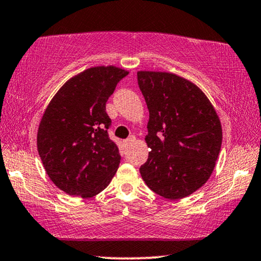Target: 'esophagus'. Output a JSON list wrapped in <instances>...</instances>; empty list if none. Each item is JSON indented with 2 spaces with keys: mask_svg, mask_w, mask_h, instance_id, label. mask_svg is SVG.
Masks as SVG:
<instances>
[{
  "mask_svg": "<svg viewBox=\"0 0 261 261\" xmlns=\"http://www.w3.org/2000/svg\"><path fill=\"white\" fill-rule=\"evenodd\" d=\"M135 141H136V138H135V136H130V137L126 138V140L124 141V143H125V145H131Z\"/></svg>",
  "mask_w": 261,
  "mask_h": 261,
  "instance_id": "34e87169",
  "label": "esophagus"
}]
</instances>
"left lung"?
<instances>
[{"mask_svg": "<svg viewBox=\"0 0 261 261\" xmlns=\"http://www.w3.org/2000/svg\"><path fill=\"white\" fill-rule=\"evenodd\" d=\"M149 110V149L142 179L155 193L175 200L200 189L210 178L222 144L214 106L189 80L163 71H138Z\"/></svg>", "mask_w": 261, "mask_h": 261, "instance_id": "8db88e82", "label": "left lung"}]
</instances>
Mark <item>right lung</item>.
Listing matches in <instances>:
<instances>
[{
	"mask_svg": "<svg viewBox=\"0 0 261 261\" xmlns=\"http://www.w3.org/2000/svg\"><path fill=\"white\" fill-rule=\"evenodd\" d=\"M128 71L94 67L68 80L48 103L37 135L48 178L70 196L89 198L105 190L120 163L110 140L106 102Z\"/></svg>",
	"mask_w": 261,
	"mask_h": 261,
	"instance_id": "right-lung-1",
	"label": "right lung"
}]
</instances>
